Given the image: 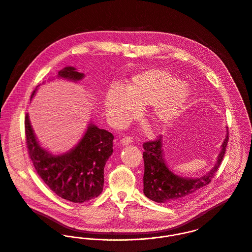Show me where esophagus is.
Here are the masks:
<instances>
[{"instance_id":"esophagus-1","label":"esophagus","mask_w":252,"mask_h":252,"mask_svg":"<svg viewBox=\"0 0 252 252\" xmlns=\"http://www.w3.org/2000/svg\"><path fill=\"white\" fill-rule=\"evenodd\" d=\"M131 142H132V139L130 137H128V136H126V137L121 139V144H123V145H128Z\"/></svg>"}]
</instances>
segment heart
Wrapping results in <instances>:
<instances>
[{"label":"heart","mask_w":252,"mask_h":252,"mask_svg":"<svg viewBox=\"0 0 252 252\" xmlns=\"http://www.w3.org/2000/svg\"><path fill=\"white\" fill-rule=\"evenodd\" d=\"M188 98L185 85L165 70L150 69L134 75L126 85L125 92L111 90L104 101L105 110L117 126L128 123L137 115V108L153 106L149 116L158 129L171 125L182 112Z\"/></svg>","instance_id":"heart-1"}]
</instances>
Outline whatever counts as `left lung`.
I'll use <instances>...</instances> for the list:
<instances>
[{"label": "left lung", "instance_id": "left-lung-1", "mask_svg": "<svg viewBox=\"0 0 252 252\" xmlns=\"http://www.w3.org/2000/svg\"><path fill=\"white\" fill-rule=\"evenodd\" d=\"M228 141L229 132L227 129V135L216 164L209 172L200 178L179 177L168 169L161 149L162 137L160 135L155 140L144 142V195L152 201L167 204L188 200L211 182L223 160Z\"/></svg>", "mask_w": 252, "mask_h": 252}]
</instances>
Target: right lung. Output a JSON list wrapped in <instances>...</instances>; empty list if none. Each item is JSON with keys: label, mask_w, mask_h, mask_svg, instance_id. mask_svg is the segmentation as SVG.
Instances as JSON below:
<instances>
[{"label": "right lung", "mask_w": 252, "mask_h": 252, "mask_svg": "<svg viewBox=\"0 0 252 252\" xmlns=\"http://www.w3.org/2000/svg\"><path fill=\"white\" fill-rule=\"evenodd\" d=\"M58 77L76 82L82 80L84 74L74 67H65L58 72ZM24 126L29 157L39 176L54 194L72 202L89 201L100 195L104 166L113 153L114 135L111 132L91 124L74 149L53 156L38 143L27 114Z\"/></svg>", "instance_id": "1"}]
</instances>
